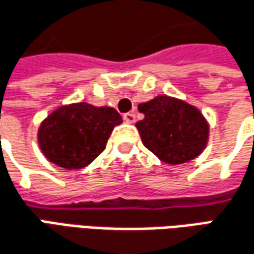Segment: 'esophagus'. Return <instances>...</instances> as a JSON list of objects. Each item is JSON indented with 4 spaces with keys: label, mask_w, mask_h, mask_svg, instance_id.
<instances>
[{
    "label": "esophagus",
    "mask_w": 254,
    "mask_h": 254,
    "mask_svg": "<svg viewBox=\"0 0 254 254\" xmlns=\"http://www.w3.org/2000/svg\"><path fill=\"white\" fill-rule=\"evenodd\" d=\"M124 121L127 122V124H133V122L136 121V114L134 113H127V114H124Z\"/></svg>",
    "instance_id": "obj_1"
}]
</instances>
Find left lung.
Wrapping results in <instances>:
<instances>
[{"label": "left lung", "instance_id": "obj_1", "mask_svg": "<svg viewBox=\"0 0 254 254\" xmlns=\"http://www.w3.org/2000/svg\"><path fill=\"white\" fill-rule=\"evenodd\" d=\"M137 109L144 114V120L136 124L141 141L162 162L186 164L205 150L209 124L196 107L161 95Z\"/></svg>", "mask_w": 254, "mask_h": 254}]
</instances>
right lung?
<instances>
[{"instance_id": "right-lung-1", "label": "right lung", "mask_w": 254, "mask_h": 254, "mask_svg": "<svg viewBox=\"0 0 254 254\" xmlns=\"http://www.w3.org/2000/svg\"><path fill=\"white\" fill-rule=\"evenodd\" d=\"M122 124L113 107L89 103L62 106L41 122L38 144L48 161L64 169H82L99 157L110 134Z\"/></svg>"}]
</instances>
